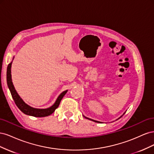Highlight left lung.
Segmentation results:
<instances>
[{"mask_svg":"<svg viewBox=\"0 0 154 154\" xmlns=\"http://www.w3.org/2000/svg\"><path fill=\"white\" fill-rule=\"evenodd\" d=\"M125 113H124L123 114H125ZM121 117H122V116H121ZM121 117H120V118H121ZM85 118H86V117H85ZM87 118V119H90V120H92V121H93V122H96V123H101V122H97V121H95V120H93V119H89V118Z\"/></svg>","mask_w":154,"mask_h":154,"instance_id":"1","label":"left lung"}]
</instances>
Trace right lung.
Instances as JSON below:
<instances>
[{"mask_svg": "<svg viewBox=\"0 0 154 154\" xmlns=\"http://www.w3.org/2000/svg\"><path fill=\"white\" fill-rule=\"evenodd\" d=\"M11 64L12 62L8 64V66L7 68V83L8 86L9 87V89H10L11 94L12 96L13 99L15 101L16 105L18 106V108L23 113L25 114L34 116V117H45V116H48L53 114L54 110L58 108V106L60 105V101H61L63 97L66 94L67 91H63L62 94L58 97L57 101H55L53 105L51 106L49 108L45 109H35L32 108V107L29 106L25 103V102L22 100L21 97L18 94L16 90L15 89V87H14L13 85V82L11 80Z\"/></svg>", "mask_w": 154, "mask_h": 154, "instance_id": "add662e5", "label": "right lung"}]
</instances>
